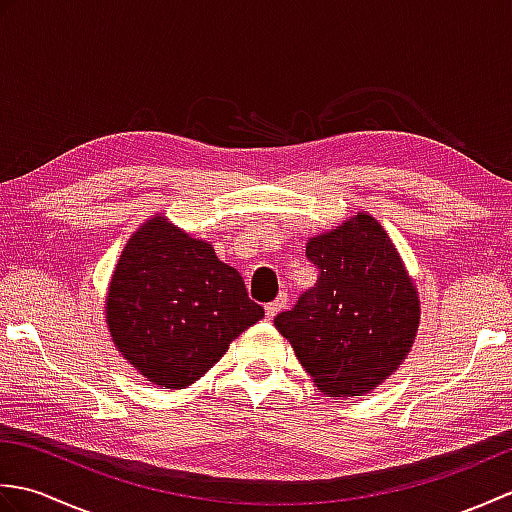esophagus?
Returning <instances> with one entry per match:
<instances>
[{
  "label": "esophagus",
  "instance_id": "obj_1",
  "mask_svg": "<svg viewBox=\"0 0 512 512\" xmlns=\"http://www.w3.org/2000/svg\"><path fill=\"white\" fill-rule=\"evenodd\" d=\"M286 303H288V295H286V292H281V295L275 301L266 303V317L268 319H275L277 314L286 308Z\"/></svg>",
  "mask_w": 512,
  "mask_h": 512
}]
</instances>
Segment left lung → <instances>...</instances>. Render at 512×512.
<instances>
[{"label": "left lung", "instance_id": "1", "mask_svg": "<svg viewBox=\"0 0 512 512\" xmlns=\"http://www.w3.org/2000/svg\"><path fill=\"white\" fill-rule=\"evenodd\" d=\"M306 257L319 268L317 284L277 314L275 328L325 394H367L409 352L420 319L416 286L367 213L312 237Z\"/></svg>", "mask_w": 512, "mask_h": 512}]
</instances>
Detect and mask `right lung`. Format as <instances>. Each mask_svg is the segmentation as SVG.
<instances>
[{"label": "right lung", "instance_id": "right-lung-1", "mask_svg": "<svg viewBox=\"0 0 512 512\" xmlns=\"http://www.w3.org/2000/svg\"><path fill=\"white\" fill-rule=\"evenodd\" d=\"M264 317L242 275L211 244L162 217L129 239L118 259L107 325L123 356L151 383L191 385L220 361L235 336Z\"/></svg>", "mask_w": 512, "mask_h": 512}]
</instances>
